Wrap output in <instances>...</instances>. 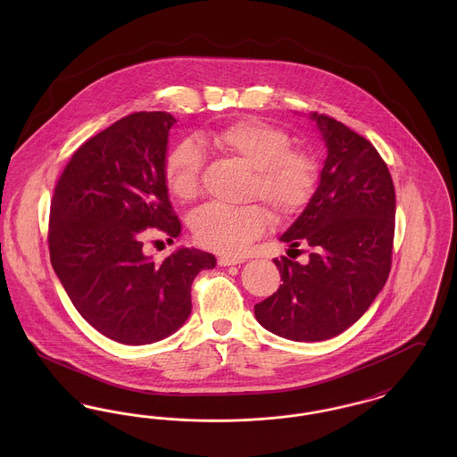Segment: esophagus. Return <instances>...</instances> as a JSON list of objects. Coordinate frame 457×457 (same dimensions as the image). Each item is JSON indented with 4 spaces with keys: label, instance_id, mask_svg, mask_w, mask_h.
<instances>
[{
    "label": "esophagus",
    "instance_id": "obj_1",
    "mask_svg": "<svg viewBox=\"0 0 457 457\" xmlns=\"http://www.w3.org/2000/svg\"><path fill=\"white\" fill-rule=\"evenodd\" d=\"M241 262H245L243 257H229V255H226V257H219L218 263L220 267H228V265H238Z\"/></svg>",
    "mask_w": 457,
    "mask_h": 457
}]
</instances>
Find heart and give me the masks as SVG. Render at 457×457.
Masks as SVG:
<instances>
[{"label":"heart","instance_id":"b5f03b06","mask_svg":"<svg viewBox=\"0 0 457 457\" xmlns=\"http://www.w3.org/2000/svg\"><path fill=\"white\" fill-rule=\"evenodd\" d=\"M214 149L253 170L250 196L261 198L276 218L298 214L315 192L319 166L312 154L291 147L287 131L257 118L239 120L211 131L205 138ZM202 151L195 142L178 144L164 162V181L171 195L188 202L200 190ZM267 226L261 205L226 207L209 204L190 219L198 245L218 253H239L259 238Z\"/></svg>","mask_w":457,"mask_h":457}]
</instances>
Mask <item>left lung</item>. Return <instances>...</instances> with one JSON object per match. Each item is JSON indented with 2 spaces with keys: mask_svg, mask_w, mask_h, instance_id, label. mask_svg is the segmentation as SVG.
<instances>
[{
  "mask_svg": "<svg viewBox=\"0 0 457 457\" xmlns=\"http://www.w3.org/2000/svg\"><path fill=\"white\" fill-rule=\"evenodd\" d=\"M310 120L326 142L315 194L281 235L308 262L274 259L279 289L255 304L262 327L291 341H324L353 326L382 291L391 270L395 194L391 173L369 140L328 118Z\"/></svg>",
  "mask_w": 457,
  "mask_h": 457,
  "instance_id": "left-lung-1",
  "label": "left lung"
}]
</instances>
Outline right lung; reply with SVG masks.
<instances>
[{"label":"right lung","mask_w":457,"mask_h":457,"mask_svg":"<svg viewBox=\"0 0 457 457\" xmlns=\"http://www.w3.org/2000/svg\"><path fill=\"white\" fill-rule=\"evenodd\" d=\"M174 123L164 111L118 120L73 154L51 200L53 269L79 313L121 345L176 332L190 317L196 274L216 267L196 248L181 246L159 263L142 252L147 228L181 233L164 181Z\"/></svg>","instance_id":"obj_1"}]
</instances>
